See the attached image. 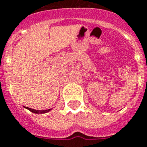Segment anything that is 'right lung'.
Returning <instances> with one entry per match:
<instances>
[{"mask_svg":"<svg viewBox=\"0 0 147 147\" xmlns=\"http://www.w3.org/2000/svg\"><path fill=\"white\" fill-rule=\"evenodd\" d=\"M25 108L26 109H27V110H29L30 111H31L32 113H47L49 112V111H51L52 109H49V110H34V109H31V108H29V107H25Z\"/></svg>","mask_w":147,"mask_h":147,"instance_id":"1","label":"right lung"}]
</instances>
